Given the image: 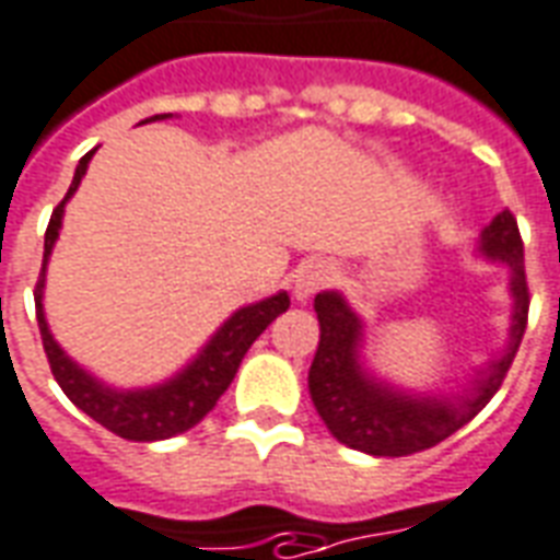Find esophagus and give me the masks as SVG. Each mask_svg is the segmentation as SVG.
<instances>
[{"mask_svg":"<svg viewBox=\"0 0 560 560\" xmlns=\"http://www.w3.org/2000/svg\"><path fill=\"white\" fill-rule=\"evenodd\" d=\"M330 280V265L328 262H304L301 268H298L295 275V285H292V295H295V301H310V298L316 295L319 289H325Z\"/></svg>","mask_w":560,"mask_h":560,"instance_id":"obj_1","label":"esophagus"}]
</instances>
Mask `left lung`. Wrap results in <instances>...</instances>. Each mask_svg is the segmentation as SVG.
I'll return each instance as SVG.
<instances>
[{
  "label": "left lung",
  "instance_id": "left-lung-1",
  "mask_svg": "<svg viewBox=\"0 0 560 560\" xmlns=\"http://www.w3.org/2000/svg\"><path fill=\"white\" fill-rule=\"evenodd\" d=\"M471 253L480 262L508 271L510 325L504 346L456 387H409L382 375L366 358L364 316L340 289L316 295L319 349L307 385L313 406L337 442L370 456H409L463 430L495 397L528 322L525 259L513 214L501 211L489 220Z\"/></svg>",
  "mask_w": 560,
  "mask_h": 560
}]
</instances>
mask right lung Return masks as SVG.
<instances>
[{"mask_svg":"<svg viewBox=\"0 0 560 560\" xmlns=\"http://www.w3.org/2000/svg\"><path fill=\"white\" fill-rule=\"evenodd\" d=\"M163 118H173V113L151 116L145 121H163ZM92 154L95 151L83 154L80 163H77L71 187H68L65 199L52 211L50 226H47V235H44V265H40V280L35 285L40 340H44V352H47V361H50L56 382H59L65 397L71 399L77 409L85 411L101 427H107L109 432H116V435L128 439V442H163V439H173V435H182L190 427H196L208 411L218 406V399L232 385V378H235L241 366V358L247 354L253 340L280 313L289 310V295L280 289L275 295L235 310L232 316L220 322V328L202 342V349L182 370H175L170 378L154 382V385H109L104 378H97L92 370L77 364L71 354L59 346V340L52 337L47 310H44V289H47V265H50L52 247H56L59 232H62L65 206L71 202V196L77 194V187L85 178Z\"/></svg>","mask_w":560,"mask_h":560,"instance_id":"add662e5","label":"right lung"}]
</instances>
